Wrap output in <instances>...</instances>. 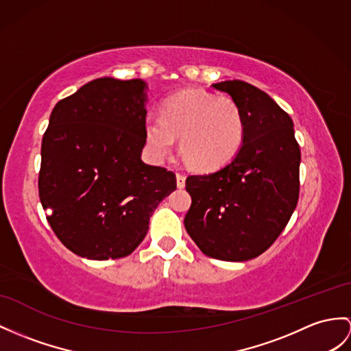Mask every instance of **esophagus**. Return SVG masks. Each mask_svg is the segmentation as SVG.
<instances>
[{
	"mask_svg": "<svg viewBox=\"0 0 351 351\" xmlns=\"http://www.w3.org/2000/svg\"><path fill=\"white\" fill-rule=\"evenodd\" d=\"M176 178H177V186L180 187H184V184H186V176L184 174H180V173H177V176H176Z\"/></svg>",
	"mask_w": 351,
	"mask_h": 351,
	"instance_id": "obj_1",
	"label": "esophagus"
}]
</instances>
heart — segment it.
Segmentation results:
<instances>
[{
  "label": "heart",
  "instance_id": "heart-1",
  "mask_svg": "<svg viewBox=\"0 0 351 351\" xmlns=\"http://www.w3.org/2000/svg\"><path fill=\"white\" fill-rule=\"evenodd\" d=\"M245 134L244 116L230 98L205 90H184L162 106L160 116L146 122L149 150L156 159L169 156L176 136L187 164L201 171L226 165L240 152Z\"/></svg>",
  "mask_w": 351,
  "mask_h": 351
}]
</instances>
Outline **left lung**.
<instances>
[{
    "label": "left lung",
    "mask_w": 351,
    "mask_h": 351,
    "mask_svg": "<svg viewBox=\"0 0 351 351\" xmlns=\"http://www.w3.org/2000/svg\"><path fill=\"white\" fill-rule=\"evenodd\" d=\"M213 88L240 107L244 141L225 167L186 178L184 228L204 254L243 262L268 250L296 208L301 150L292 119L263 90L241 80Z\"/></svg>",
    "instance_id": "obj_1"
}]
</instances>
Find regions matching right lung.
Listing matches in <instances>:
<instances>
[{
  "label": "right lung",
  "instance_id": "1",
  "mask_svg": "<svg viewBox=\"0 0 351 351\" xmlns=\"http://www.w3.org/2000/svg\"><path fill=\"white\" fill-rule=\"evenodd\" d=\"M146 83L92 80L61 99L43 135L38 195L68 250L92 261L131 254L159 202L176 191L173 171L141 160Z\"/></svg>",
  "mask_w": 351,
  "mask_h": 351
}]
</instances>
